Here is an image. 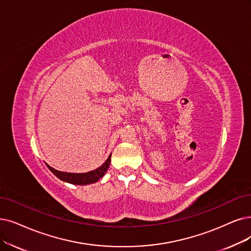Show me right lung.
<instances>
[{
    "label": "right lung",
    "mask_w": 251,
    "mask_h": 251,
    "mask_svg": "<svg viewBox=\"0 0 251 251\" xmlns=\"http://www.w3.org/2000/svg\"><path fill=\"white\" fill-rule=\"evenodd\" d=\"M110 162H111V154H110V156L107 158L106 162L101 167L87 173H67V172L57 171V170L51 168L48 165L47 167L49 168L50 171H51L56 177L63 180V181L72 183V184L85 185V184L95 183L100 178H102L109 168Z\"/></svg>",
    "instance_id": "right-lung-1"
}]
</instances>
